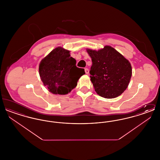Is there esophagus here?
Segmentation results:
<instances>
[{
	"label": "esophagus",
	"mask_w": 160,
	"mask_h": 160,
	"mask_svg": "<svg viewBox=\"0 0 160 160\" xmlns=\"http://www.w3.org/2000/svg\"><path fill=\"white\" fill-rule=\"evenodd\" d=\"M84 71H85V73L86 74H88L89 72V69L85 68L84 69Z\"/></svg>",
	"instance_id": "34e87169"
}]
</instances>
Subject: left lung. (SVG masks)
Wrapping results in <instances>:
<instances>
[{
    "instance_id": "8db88e82",
    "label": "left lung",
    "mask_w": 160,
    "mask_h": 160,
    "mask_svg": "<svg viewBox=\"0 0 160 160\" xmlns=\"http://www.w3.org/2000/svg\"><path fill=\"white\" fill-rule=\"evenodd\" d=\"M91 58V80L95 91L105 98H114L127 88L132 76L131 63L111 46L98 51L87 48Z\"/></svg>"
}]
</instances>
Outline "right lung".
Instances as JSON below:
<instances>
[{"label": "right lung", "mask_w": 160, "mask_h": 160, "mask_svg": "<svg viewBox=\"0 0 160 160\" xmlns=\"http://www.w3.org/2000/svg\"><path fill=\"white\" fill-rule=\"evenodd\" d=\"M76 61L69 51L58 47L42 59L39 65V74L48 91L56 95H66L75 88L84 69L77 68Z\"/></svg>", "instance_id": "1"}]
</instances>
